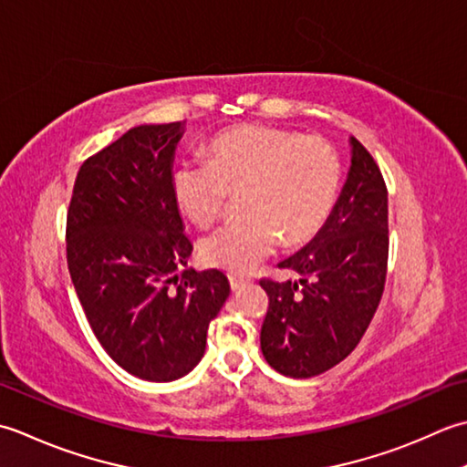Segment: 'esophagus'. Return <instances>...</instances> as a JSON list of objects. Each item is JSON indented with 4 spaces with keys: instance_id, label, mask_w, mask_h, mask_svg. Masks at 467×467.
<instances>
[{
    "instance_id": "34e87169",
    "label": "esophagus",
    "mask_w": 467,
    "mask_h": 467,
    "mask_svg": "<svg viewBox=\"0 0 467 467\" xmlns=\"http://www.w3.org/2000/svg\"><path fill=\"white\" fill-rule=\"evenodd\" d=\"M230 286L234 292L242 290L244 286H247V280L245 278H240V275H230Z\"/></svg>"
}]
</instances>
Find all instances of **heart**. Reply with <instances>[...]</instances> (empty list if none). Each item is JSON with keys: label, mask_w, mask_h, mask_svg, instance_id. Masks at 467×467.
<instances>
[{"label": "heart", "mask_w": 467, "mask_h": 467, "mask_svg": "<svg viewBox=\"0 0 467 467\" xmlns=\"http://www.w3.org/2000/svg\"><path fill=\"white\" fill-rule=\"evenodd\" d=\"M342 165L320 137L265 125H244L217 135L205 163H181L171 177L175 203L195 223L223 212L230 193L242 195L245 220L202 237V258L234 274L252 272L286 245L308 242L337 203Z\"/></svg>", "instance_id": "obj_1"}]
</instances>
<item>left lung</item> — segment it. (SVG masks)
<instances>
[{
  "label": "left lung",
  "instance_id": "8db88e82",
  "mask_svg": "<svg viewBox=\"0 0 467 467\" xmlns=\"http://www.w3.org/2000/svg\"><path fill=\"white\" fill-rule=\"evenodd\" d=\"M350 169L322 230L280 262L298 282L260 284L270 298L260 345L272 368L317 377L353 353L383 296L389 258L387 185L380 169L350 139Z\"/></svg>",
  "mask_w": 467,
  "mask_h": 467
}]
</instances>
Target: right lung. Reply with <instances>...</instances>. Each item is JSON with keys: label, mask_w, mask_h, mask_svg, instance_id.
<instances>
[{"label": "right lung", "mask_w": 467, "mask_h": 467, "mask_svg": "<svg viewBox=\"0 0 467 467\" xmlns=\"http://www.w3.org/2000/svg\"><path fill=\"white\" fill-rule=\"evenodd\" d=\"M181 122L140 125L84 161L66 217V260L88 325L127 373L187 375L230 296L220 270L187 265L193 244L171 187Z\"/></svg>", "instance_id": "add662e5"}]
</instances>
